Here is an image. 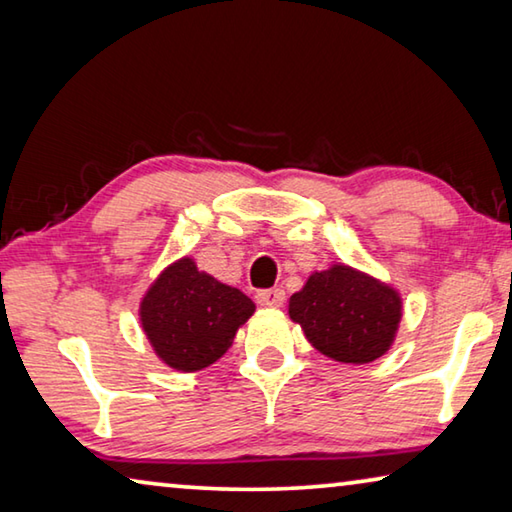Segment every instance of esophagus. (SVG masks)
Returning <instances> with one entry per match:
<instances>
[{
  "mask_svg": "<svg viewBox=\"0 0 512 512\" xmlns=\"http://www.w3.org/2000/svg\"><path fill=\"white\" fill-rule=\"evenodd\" d=\"M255 298L262 307H282L284 300H287V293L282 289H264V291H257Z\"/></svg>",
  "mask_w": 512,
  "mask_h": 512,
  "instance_id": "34e87169",
  "label": "esophagus"
}]
</instances>
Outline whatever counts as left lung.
Masks as SVG:
<instances>
[{"instance_id": "1", "label": "left lung", "mask_w": 512, "mask_h": 512, "mask_svg": "<svg viewBox=\"0 0 512 512\" xmlns=\"http://www.w3.org/2000/svg\"><path fill=\"white\" fill-rule=\"evenodd\" d=\"M289 316L307 341L341 363H370L391 350L402 298L391 284L345 264L309 275L289 300Z\"/></svg>"}]
</instances>
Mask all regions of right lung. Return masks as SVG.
I'll list each match as a JSON object with an SVG mask.
<instances>
[{"mask_svg":"<svg viewBox=\"0 0 512 512\" xmlns=\"http://www.w3.org/2000/svg\"><path fill=\"white\" fill-rule=\"evenodd\" d=\"M253 314L255 302L246 293L198 271L192 257L164 268L140 302L151 348L180 372L203 370L221 359Z\"/></svg>","mask_w":512,"mask_h":512,"instance_id":"1","label":"right lung"}]
</instances>
